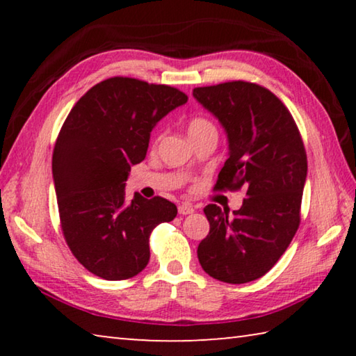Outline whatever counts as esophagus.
Returning <instances> with one entry per match:
<instances>
[{"label":"esophagus","instance_id":"esophagus-1","mask_svg":"<svg viewBox=\"0 0 356 356\" xmlns=\"http://www.w3.org/2000/svg\"><path fill=\"white\" fill-rule=\"evenodd\" d=\"M193 212H195V207H193L190 202H182L179 206V213L180 215H190Z\"/></svg>","mask_w":356,"mask_h":356}]
</instances>
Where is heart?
<instances>
[{
    "label": "heart",
    "mask_w": 356,
    "mask_h": 356,
    "mask_svg": "<svg viewBox=\"0 0 356 356\" xmlns=\"http://www.w3.org/2000/svg\"><path fill=\"white\" fill-rule=\"evenodd\" d=\"M207 131H216L213 124L210 122V120L204 119V118H195L190 120L188 124V135L190 138H195V136H200L202 134H207Z\"/></svg>",
    "instance_id": "1"
}]
</instances>
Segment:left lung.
<instances>
[{
	"instance_id": "left-lung-1",
	"label": "left lung",
	"mask_w": 356,
	"mask_h": 356,
	"mask_svg": "<svg viewBox=\"0 0 356 356\" xmlns=\"http://www.w3.org/2000/svg\"><path fill=\"white\" fill-rule=\"evenodd\" d=\"M193 97L227 136L229 156L215 188L246 195L232 213L216 204L204 209L210 231L197 246V259L212 278L243 284L267 273L297 232L308 172L305 146L284 104L259 84L195 88Z\"/></svg>"
}]
</instances>
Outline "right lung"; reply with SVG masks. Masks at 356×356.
<instances>
[{"mask_svg":"<svg viewBox=\"0 0 356 356\" xmlns=\"http://www.w3.org/2000/svg\"><path fill=\"white\" fill-rule=\"evenodd\" d=\"M188 97L166 84L114 76L72 108L53 150L61 227L84 268L108 281L134 278L150 257L149 237L177 207L165 197L125 200L130 168L146 159L150 131Z\"/></svg>","mask_w":356,"mask_h":356,"instance_id":"1","label":"right lung"}]
</instances>
